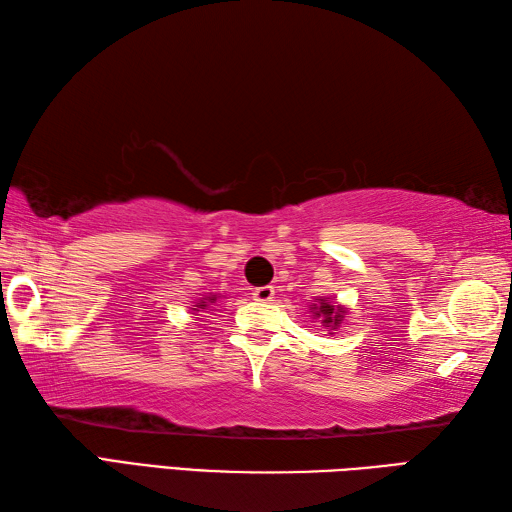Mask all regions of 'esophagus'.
<instances>
[{
	"instance_id": "obj_1",
	"label": "esophagus",
	"mask_w": 512,
	"mask_h": 512,
	"mask_svg": "<svg viewBox=\"0 0 512 512\" xmlns=\"http://www.w3.org/2000/svg\"><path fill=\"white\" fill-rule=\"evenodd\" d=\"M253 299H255V301H262V303L275 301V288H273V286L255 288V290H253Z\"/></svg>"
}]
</instances>
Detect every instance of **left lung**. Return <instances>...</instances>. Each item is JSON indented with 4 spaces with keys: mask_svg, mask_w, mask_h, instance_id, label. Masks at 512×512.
<instances>
[{
    "mask_svg": "<svg viewBox=\"0 0 512 512\" xmlns=\"http://www.w3.org/2000/svg\"><path fill=\"white\" fill-rule=\"evenodd\" d=\"M310 312H312V319H319L323 328L328 330V334H334L336 330L341 328V323H343L345 314H347V308L341 306V303H336L330 297H319L310 306Z\"/></svg>",
    "mask_w": 512,
    "mask_h": 512,
    "instance_id": "1",
    "label": "left lung"
}]
</instances>
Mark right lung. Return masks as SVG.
<instances>
[{"instance_id": "obj_1", "label": "right lung", "mask_w": 512, "mask_h": 512, "mask_svg": "<svg viewBox=\"0 0 512 512\" xmlns=\"http://www.w3.org/2000/svg\"><path fill=\"white\" fill-rule=\"evenodd\" d=\"M215 301H217V295H206L198 303H193L191 310L193 312H206V310H211L215 306Z\"/></svg>"}]
</instances>
